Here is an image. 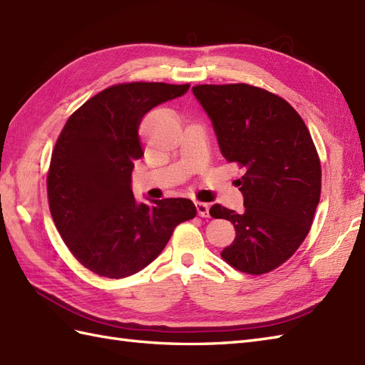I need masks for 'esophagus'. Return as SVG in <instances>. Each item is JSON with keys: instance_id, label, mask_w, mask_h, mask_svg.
Segmentation results:
<instances>
[{"instance_id": "esophagus-1", "label": "esophagus", "mask_w": 365, "mask_h": 365, "mask_svg": "<svg viewBox=\"0 0 365 365\" xmlns=\"http://www.w3.org/2000/svg\"><path fill=\"white\" fill-rule=\"evenodd\" d=\"M197 206V210H198V215L202 217V218H209V204L207 202H197L195 204Z\"/></svg>"}]
</instances>
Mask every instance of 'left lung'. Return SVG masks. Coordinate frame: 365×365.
<instances>
[{"label":"left lung","mask_w":365,"mask_h":365,"mask_svg":"<svg viewBox=\"0 0 365 365\" xmlns=\"http://www.w3.org/2000/svg\"><path fill=\"white\" fill-rule=\"evenodd\" d=\"M221 155L245 172L237 180L245 210L213 204V218L229 220L235 240L221 257L246 274L277 268L297 251L321 198V161L297 111L282 97L246 83L197 85Z\"/></svg>","instance_id":"1"}]
</instances>
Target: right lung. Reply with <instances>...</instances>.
<instances>
[{
    "mask_svg": "<svg viewBox=\"0 0 365 365\" xmlns=\"http://www.w3.org/2000/svg\"><path fill=\"white\" fill-rule=\"evenodd\" d=\"M190 85H113L71 114L52 152L48 200L68 250L85 268L128 277L163 252L173 229L197 215L187 198L138 202L131 172L142 152L138 128L156 105Z\"/></svg>",
    "mask_w": 365,
    "mask_h": 365,
    "instance_id": "1",
    "label": "right lung"
}]
</instances>
